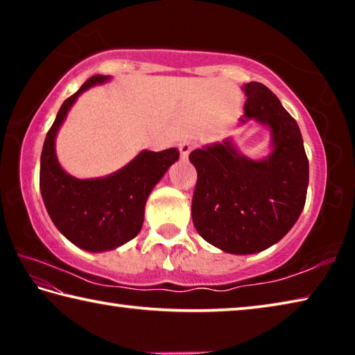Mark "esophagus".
<instances>
[{
    "label": "esophagus",
    "mask_w": 355,
    "mask_h": 355,
    "mask_svg": "<svg viewBox=\"0 0 355 355\" xmlns=\"http://www.w3.org/2000/svg\"><path fill=\"white\" fill-rule=\"evenodd\" d=\"M180 155H182V158L186 159L189 156V153L192 152V148H194V144L192 142H182L180 144Z\"/></svg>",
    "instance_id": "esophagus-1"
}]
</instances>
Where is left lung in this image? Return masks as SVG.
<instances>
[{
  "mask_svg": "<svg viewBox=\"0 0 355 355\" xmlns=\"http://www.w3.org/2000/svg\"><path fill=\"white\" fill-rule=\"evenodd\" d=\"M244 119L268 125L272 152L255 161L230 139L191 152L197 171L192 222L214 248L235 255L261 252L280 241L302 213L309 159L302 135L279 98L261 83L244 84Z\"/></svg>",
  "mask_w": 355,
  "mask_h": 355,
  "instance_id": "obj_1",
  "label": "left lung"
}]
</instances>
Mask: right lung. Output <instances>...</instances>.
Listing matches in <instances>:
<instances>
[{"instance_id":"obj_1","label":"right lung","mask_w":355,"mask_h":355,"mask_svg":"<svg viewBox=\"0 0 355 355\" xmlns=\"http://www.w3.org/2000/svg\"><path fill=\"white\" fill-rule=\"evenodd\" d=\"M107 76L95 75L64 101L48 130L40 156V192L53 224L78 248L89 252L116 249L141 232L148 194L180 156L177 148L144 150L122 169L103 178L80 180L58 163L55 139L71 105Z\"/></svg>"}]
</instances>
